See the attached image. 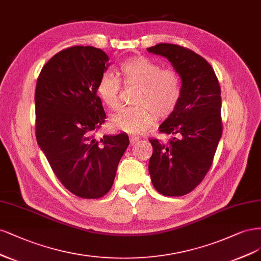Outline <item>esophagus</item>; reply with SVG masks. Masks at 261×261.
Returning a JSON list of instances; mask_svg holds the SVG:
<instances>
[{
  "instance_id": "esophagus-1",
  "label": "esophagus",
  "mask_w": 261,
  "mask_h": 261,
  "mask_svg": "<svg viewBox=\"0 0 261 261\" xmlns=\"http://www.w3.org/2000/svg\"><path fill=\"white\" fill-rule=\"evenodd\" d=\"M129 140H130V145H134V144H136V143H138V142L140 141V138L131 136V137L129 138Z\"/></svg>"
}]
</instances>
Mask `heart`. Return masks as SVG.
I'll return each instance as SVG.
<instances>
[{"label": "heart", "mask_w": 261, "mask_h": 261, "mask_svg": "<svg viewBox=\"0 0 261 261\" xmlns=\"http://www.w3.org/2000/svg\"><path fill=\"white\" fill-rule=\"evenodd\" d=\"M124 87H137L132 97L134 106L122 107L112 115L109 125L114 130L139 134L146 131L158 118L174 113L182 96L181 80L173 69L161 68L158 63L145 56L125 58L119 65ZM120 80L111 72L100 74L95 93L104 106L115 109L119 104Z\"/></svg>", "instance_id": "obj_1"}]
</instances>
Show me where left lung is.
Here are the masks:
<instances>
[{
    "instance_id": "1",
    "label": "left lung",
    "mask_w": 261,
    "mask_h": 261,
    "mask_svg": "<svg viewBox=\"0 0 261 261\" xmlns=\"http://www.w3.org/2000/svg\"><path fill=\"white\" fill-rule=\"evenodd\" d=\"M147 51L165 56L182 80L178 107L159 125V132L173 138L166 144L149 140L153 155L148 164L157 192L182 196L203 181L213 165L222 134L220 85L210 64L190 48L161 43Z\"/></svg>"
}]
</instances>
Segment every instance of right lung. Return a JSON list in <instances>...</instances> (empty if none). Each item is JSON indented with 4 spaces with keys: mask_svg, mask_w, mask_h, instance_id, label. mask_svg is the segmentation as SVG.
<instances>
[{
    "mask_svg": "<svg viewBox=\"0 0 261 261\" xmlns=\"http://www.w3.org/2000/svg\"><path fill=\"white\" fill-rule=\"evenodd\" d=\"M108 56L93 46H70L42 68L36 88V137L63 186L80 198L103 197L112 189L129 137L95 133L106 114L95 93Z\"/></svg>",
    "mask_w": 261,
    "mask_h": 261,
    "instance_id": "obj_1",
    "label": "right lung"
}]
</instances>
